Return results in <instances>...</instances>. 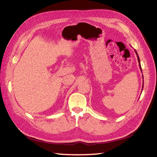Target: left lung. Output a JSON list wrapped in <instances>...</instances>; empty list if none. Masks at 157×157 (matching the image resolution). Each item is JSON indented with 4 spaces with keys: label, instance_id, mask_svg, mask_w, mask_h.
<instances>
[{
    "label": "left lung",
    "instance_id": "8db88e82",
    "mask_svg": "<svg viewBox=\"0 0 157 157\" xmlns=\"http://www.w3.org/2000/svg\"><path fill=\"white\" fill-rule=\"evenodd\" d=\"M135 53H136V56H137V59H138V62H139V67H140V70H141V72H142V69H141V66H140V59H139V57L138 54H137V52H136V50H135Z\"/></svg>",
    "mask_w": 157,
    "mask_h": 157
}]
</instances>
